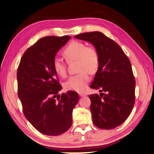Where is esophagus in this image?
<instances>
[{
    "label": "esophagus",
    "mask_w": 154,
    "mask_h": 154,
    "mask_svg": "<svg viewBox=\"0 0 154 154\" xmlns=\"http://www.w3.org/2000/svg\"><path fill=\"white\" fill-rule=\"evenodd\" d=\"M79 96L80 97H84V96H86V93H79Z\"/></svg>",
    "instance_id": "esophagus-1"
}]
</instances>
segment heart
Here are the masks:
<instances>
[{"label": "heart", "instance_id": "1", "mask_svg": "<svg viewBox=\"0 0 154 154\" xmlns=\"http://www.w3.org/2000/svg\"><path fill=\"white\" fill-rule=\"evenodd\" d=\"M67 61L77 60L78 71L81 73L71 76L65 83V89L83 92L86 89L90 81L89 73H94L99 66V56L97 50L92 46H87L83 42L72 41L63 51ZM53 67L60 76L64 77L67 74L66 64L61 58L55 57Z\"/></svg>", "mask_w": 154, "mask_h": 154}]
</instances>
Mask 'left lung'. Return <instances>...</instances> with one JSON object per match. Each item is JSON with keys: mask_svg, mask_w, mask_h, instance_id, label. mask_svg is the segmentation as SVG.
Wrapping results in <instances>:
<instances>
[{"mask_svg": "<svg viewBox=\"0 0 154 154\" xmlns=\"http://www.w3.org/2000/svg\"><path fill=\"white\" fill-rule=\"evenodd\" d=\"M75 38L92 44L99 56L90 87L101 93L89 95L93 124L101 129L115 128L128 119L135 102L136 81L129 59L119 44L102 32H86Z\"/></svg>", "mask_w": 154, "mask_h": 154, "instance_id": "8db88e82", "label": "left lung"}]
</instances>
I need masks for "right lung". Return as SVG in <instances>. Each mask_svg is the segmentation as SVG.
Wrapping results in <instances>:
<instances>
[{"label": "right lung", "mask_w": 154, "mask_h": 154, "mask_svg": "<svg viewBox=\"0 0 154 154\" xmlns=\"http://www.w3.org/2000/svg\"><path fill=\"white\" fill-rule=\"evenodd\" d=\"M71 38L69 35L40 38L27 49L17 70L18 95L26 119L38 131L48 136L62 134L70 128L72 112L79 94L62 87L53 67L57 51Z\"/></svg>", "instance_id": "1"}]
</instances>
